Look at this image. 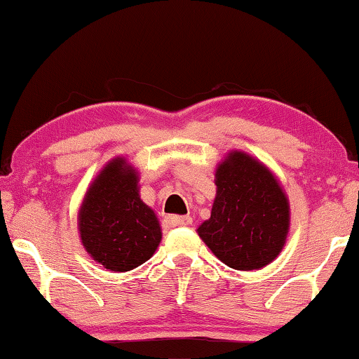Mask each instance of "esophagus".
Returning <instances> with one entry per match:
<instances>
[{
	"label": "esophagus",
	"instance_id": "obj_1",
	"mask_svg": "<svg viewBox=\"0 0 359 359\" xmlns=\"http://www.w3.org/2000/svg\"><path fill=\"white\" fill-rule=\"evenodd\" d=\"M168 223L172 226H189L191 224V216H168Z\"/></svg>",
	"mask_w": 359,
	"mask_h": 359
}]
</instances>
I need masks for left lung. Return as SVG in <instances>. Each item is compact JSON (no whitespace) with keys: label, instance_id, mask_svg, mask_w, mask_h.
Instances as JSON below:
<instances>
[{"label":"left lung","instance_id":"8db88e82","mask_svg":"<svg viewBox=\"0 0 359 359\" xmlns=\"http://www.w3.org/2000/svg\"><path fill=\"white\" fill-rule=\"evenodd\" d=\"M210 219L196 229L218 259L234 270H260L285 247L290 203L271 170L242 151H231L215 174Z\"/></svg>","mask_w":359,"mask_h":359}]
</instances>
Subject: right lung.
<instances>
[{"instance_id": "obj_1", "label": "right lung", "mask_w": 359, "mask_h": 359, "mask_svg": "<svg viewBox=\"0 0 359 359\" xmlns=\"http://www.w3.org/2000/svg\"><path fill=\"white\" fill-rule=\"evenodd\" d=\"M138 170L125 158L105 164L89 185L78 213L84 249L110 271H130L158 249V216L140 198Z\"/></svg>"}]
</instances>
